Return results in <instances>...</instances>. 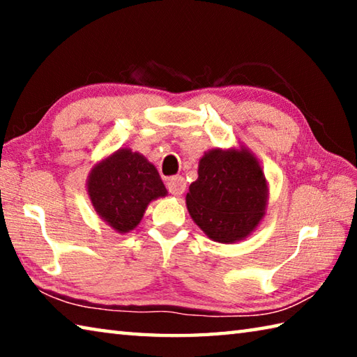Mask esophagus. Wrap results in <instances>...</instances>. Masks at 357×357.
Listing matches in <instances>:
<instances>
[{
  "label": "esophagus",
  "instance_id": "1",
  "mask_svg": "<svg viewBox=\"0 0 357 357\" xmlns=\"http://www.w3.org/2000/svg\"><path fill=\"white\" fill-rule=\"evenodd\" d=\"M167 187H168V190H170L172 195L179 197V195H183L185 190V181L183 176H173L168 179Z\"/></svg>",
  "mask_w": 357,
  "mask_h": 357
}]
</instances>
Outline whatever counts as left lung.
Listing matches in <instances>:
<instances>
[{
  "label": "left lung",
  "mask_w": 357,
  "mask_h": 357,
  "mask_svg": "<svg viewBox=\"0 0 357 357\" xmlns=\"http://www.w3.org/2000/svg\"><path fill=\"white\" fill-rule=\"evenodd\" d=\"M268 200V179L258 157L239 144L203 154L185 206L209 239L231 244L245 239L259 225Z\"/></svg>",
  "instance_id": "obj_1"
}]
</instances>
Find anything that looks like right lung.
I'll use <instances>...</instances> for the list:
<instances>
[{"mask_svg": "<svg viewBox=\"0 0 357 357\" xmlns=\"http://www.w3.org/2000/svg\"><path fill=\"white\" fill-rule=\"evenodd\" d=\"M86 192L96 214L121 234L137 228L148 204L168 193L157 168L129 148H119L91 168Z\"/></svg>", "mask_w": 357, "mask_h": 357, "instance_id": "obj_1", "label": "right lung"}]
</instances>
